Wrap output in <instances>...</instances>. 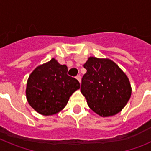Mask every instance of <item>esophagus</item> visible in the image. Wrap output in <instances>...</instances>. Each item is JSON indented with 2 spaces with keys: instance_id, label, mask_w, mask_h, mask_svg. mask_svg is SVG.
I'll list each match as a JSON object with an SVG mask.
<instances>
[{
  "instance_id": "1",
  "label": "esophagus",
  "mask_w": 151,
  "mask_h": 151,
  "mask_svg": "<svg viewBox=\"0 0 151 151\" xmlns=\"http://www.w3.org/2000/svg\"><path fill=\"white\" fill-rule=\"evenodd\" d=\"M76 79L78 80V82H79V83H81V78H81V76H80L79 75H78V76L76 77Z\"/></svg>"
}]
</instances>
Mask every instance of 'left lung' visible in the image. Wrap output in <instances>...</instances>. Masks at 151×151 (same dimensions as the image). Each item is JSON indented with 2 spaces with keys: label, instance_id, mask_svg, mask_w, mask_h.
<instances>
[{
  "label": "left lung",
  "instance_id": "left-lung-1",
  "mask_svg": "<svg viewBox=\"0 0 151 151\" xmlns=\"http://www.w3.org/2000/svg\"><path fill=\"white\" fill-rule=\"evenodd\" d=\"M84 68L81 92L89 107L101 116L116 115L124 108L132 94L126 75L113 61L91 57Z\"/></svg>",
  "mask_w": 151,
  "mask_h": 151
}]
</instances>
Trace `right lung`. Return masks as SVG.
Segmentation results:
<instances>
[{
    "label": "right lung",
    "mask_w": 151,
    "mask_h": 151,
    "mask_svg": "<svg viewBox=\"0 0 151 151\" xmlns=\"http://www.w3.org/2000/svg\"><path fill=\"white\" fill-rule=\"evenodd\" d=\"M66 65L55 59L38 66L29 76L26 97L30 106L40 114L54 115L62 110L69 97L80 88L76 78L67 75Z\"/></svg>",
    "instance_id": "add662e5"
}]
</instances>
